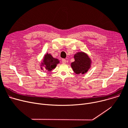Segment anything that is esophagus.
<instances>
[{"label":"esophagus","mask_w":128,"mask_h":128,"mask_svg":"<svg viewBox=\"0 0 128 128\" xmlns=\"http://www.w3.org/2000/svg\"><path fill=\"white\" fill-rule=\"evenodd\" d=\"M62 63H63V64H65V63H66V60L65 59L63 58V59L62 60Z\"/></svg>","instance_id":"obj_1"}]
</instances>
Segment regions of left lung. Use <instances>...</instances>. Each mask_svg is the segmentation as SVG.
I'll return each mask as SVG.
<instances>
[{
  "label": "left lung",
  "instance_id": "1",
  "mask_svg": "<svg viewBox=\"0 0 128 128\" xmlns=\"http://www.w3.org/2000/svg\"><path fill=\"white\" fill-rule=\"evenodd\" d=\"M74 58L75 61L71 64L74 72L77 74H84L88 72L91 66V60L88 55L82 52H78Z\"/></svg>",
  "mask_w": 128,
  "mask_h": 128
}]
</instances>
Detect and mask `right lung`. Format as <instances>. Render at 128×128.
Returning a JSON list of instances; mask_svg holds the SVG:
<instances>
[{"label": "right lung", "instance_id": "1", "mask_svg": "<svg viewBox=\"0 0 128 128\" xmlns=\"http://www.w3.org/2000/svg\"><path fill=\"white\" fill-rule=\"evenodd\" d=\"M43 62L42 65H45L46 69L48 71H51L56 68V64L59 63V61L58 59L53 58L51 54H46L44 57Z\"/></svg>", "mask_w": 128, "mask_h": 128}]
</instances>
